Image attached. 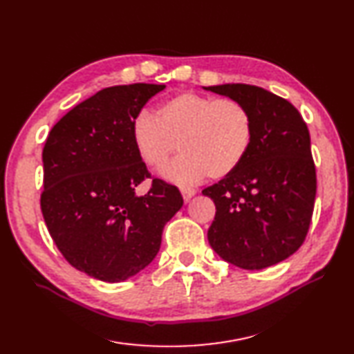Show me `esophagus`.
Returning <instances> with one entry per match:
<instances>
[{"instance_id":"1","label":"esophagus","mask_w":354,"mask_h":354,"mask_svg":"<svg viewBox=\"0 0 354 354\" xmlns=\"http://www.w3.org/2000/svg\"><path fill=\"white\" fill-rule=\"evenodd\" d=\"M180 193H183L184 201L188 202L189 198H192V197L196 194V189H194V188H187V187H184V188H180Z\"/></svg>"}]
</instances>
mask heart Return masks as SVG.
<instances>
[{"mask_svg":"<svg viewBox=\"0 0 354 354\" xmlns=\"http://www.w3.org/2000/svg\"><path fill=\"white\" fill-rule=\"evenodd\" d=\"M130 138L139 158L161 169L176 149L183 153L162 170L179 185L203 178L221 179L238 170L248 157L254 122L238 100L179 93L158 104L157 118L140 111L130 124Z\"/></svg>","mask_w":354,"mask_h":354,"instance_id":"obj_1","label":"heart"}]
</instances>
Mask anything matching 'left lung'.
<instances>
[{
  "mask_svg": "<svg viewBox=\"0 0 354 354\" xmlns=\"http://www.w3.org/2000/svg\"><path fill=\"white\" fill-rule=\"evenodd\" d=\"M203 89L238 100L254 122L245 161L202 192L216 207L207 241L224 261L241 269L277 265L299 250L310 229L317 192L310 131L292 103L260 86Z\"/></svg>",
  "mask_w": 354,
  "mask_h": 354,
  "instance_id": "1",
  "label": "left lung"
}]
</instances>
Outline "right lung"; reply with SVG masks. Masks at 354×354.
Here are the masks:
<instances>
[{
  "label": "right lung",
  "instance_id": "add662e5",
  "mask_svg": "<svg viewBox=\"0 0 354 354\" xmlns=\"http://www.w3.org/2000/svg\"><path fill=\"white\" fill-rule=\"evenodd\" d=\"M166 85L133 84L98 91L61 118L43 148L41 212L68 263L89 277L120 283L147 268L165 224L184 205L174 185L153 179L136 194L147 165L130 124Z\"/></svg>",
  "mask_w": 354,
  "mask_h": 354
}]
</instances>
